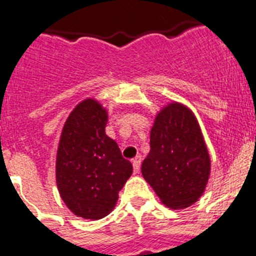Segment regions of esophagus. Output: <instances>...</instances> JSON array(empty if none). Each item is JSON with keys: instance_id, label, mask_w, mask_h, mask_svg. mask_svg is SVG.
<instances>
[{"instance_id": "1", "label": "esophagus", "mask_w": 256, "mask_h": 256, "mask_svg": "<svg viewBox=\"0 0 256 256\" xmlns=\"http://www.w3.org/2000/svg\"><path fill=\"white\" fill-rule=\"evenodd\" d=\"M132 164H133V172H134L136 174L140 173V168H141V160L134 159L132 162Z\"/></svg>"}]
</instances>
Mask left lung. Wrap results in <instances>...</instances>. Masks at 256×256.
I'll return each instance as SVG.
<instances>
[{
    "label": "left lung",
    "mask_w": 256,
    "mask_h": 256,
    "mask_svg": "<svg viewBox=\"0 0 256 256\" xmlns=\"http://www.w3.org/2000/svg\"><path fill=\"white\" fill-rule=\"evenodd\" d=\"M210 156L195 114L170 102L155 116L150 152L141 166L144 180L170 209L191 206L204 194L210 176Z\"/></svg>",
    "instance_id": "8db88e82"
}]
</instances>
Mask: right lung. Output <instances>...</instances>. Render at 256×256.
I'll use <instances>...</instances> for the list:
<instances>
[{"mask_svg": "<svg viewBox=\"0 0 256 256\" xmlns=\"http://www.w3.org/2000/svg\"><path fill=\"white\" fill-rule=\"evenodd\" d=\"M108 118L96 98L80 101L62 126L56 152L60 198L73 214L91 220L114 209L133 172L116 142L105 133Z\"/></svg>", "mask_w": 256, "mask_h": 256, "instance_id": "obj_1", "label": "right lung"}]
</instances>
